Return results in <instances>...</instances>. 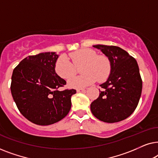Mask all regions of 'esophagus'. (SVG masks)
<instances>
[{"mask_svg": "<svg viewBox=\"0 0 158 158\" xmlns=\"http://www.w3.org/2000/svg\"><path fill=\"white\" fill-rule=\"evenodd\" d=\"M87 88H79V89H77V93H83L85 92L86 90H87Z\"/></svg>", "mask_w": 158, "mask_h": 158, "instance_id": "obj_1", "label": "esophagus"}]
</instances>
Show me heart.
<instances>
[{"label":"heart","instance_id":"b5f03b06","mask_svg":"<svg viewBox=\"0 0 158 158\" xmlns=\"http://www.w3.org/2000/svg\"><path fill=\"white\" fill-rule=\"evenodd\" d=\"M71 62L65 56H61L55 64L56 74L62 79L68 80L76 74V68H81V76L68 81L72 88H83L98 81L100 83L109 78L111 73V62L106 55H98L94 49L85 48L70 54Z\"/></svg>","mask_w":158,"mask_h":158}]
</instances>
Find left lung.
I'll return each instance as SVG.
<instances>
[{
	"mask_svg": "<svg viewBox=\"0 0 158 158\" xmlns=\"http://www.w3.org/2000/svg\"><path fill=\"white\" fill-rule=\"evenodd\" d=\"M111 62V73L101 84L98 98L90 104L95 117L107 123L126 119L135 111L142 89V81L137 62L124 49L116 46L97 44ZM100 90V89H99Z\"/></svg>",
	"mask_w": 158,
	"mask_h": 158,
	"instance_id": "obj_1",
	"label": "left lung"
}]
</instances>
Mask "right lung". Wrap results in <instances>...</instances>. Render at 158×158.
Instances as JSON below:
<instances>
[{"label":"right lung","mask_w":158,"mask_h":158,"mask_svg":"<svg viewBox=\"0 0 158 158\" xmlns=\"http://www.w3.org/2000/svg\"><path fill=\"white\" fill-rule=\"evenodd\" d=\"M55 52L30 55L14 68L10 91L21 114L35 124L46 126L59 122L71 109L75 89L58 90L66 81L58 76Z\"/></svg>","instance_id":"1"}]
</instances>
